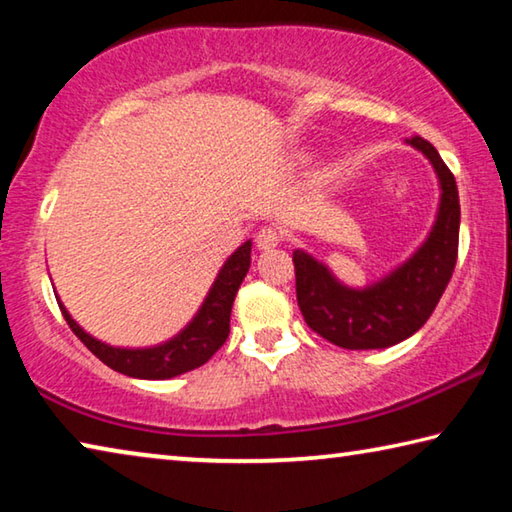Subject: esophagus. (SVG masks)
Instances as JSON below:
<instances>
[{
	"instance_id": "1",
	"label": "esophagus",
	"mask_w": 512,
	"mask_h": 512,
	"mask_svg": "<svg viewBox=\"0 0 512 512\" xmlns=\"http://www.w3.org/2000/svg\"><path fill=\"white\" fill-rule=\"evenodd\" d=\"M282 241V232L277 228H262L257 232V248L259 250H271L275 246H280Z\"/></svg>"
}]
</instances>
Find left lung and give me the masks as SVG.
Segmentation results:
<instances>
[{
  "instance_id": "8db88e82",
  "label": "left lung",
  "mask_w": 512,
  "mask_h": 512,
  "mask_svg": "<svg viewBox=\"0 0 512 512\" xmlns=\"http://www.w3.org/2000/svg\"><path fill=\"white\" fill-rule=\"evenodd\" d=\"M429 160L438 178V210L422 244L366 287H350L307 250H293L296 296L305 323L345 350H381L409 339L427 323L452 280L458 255L461 205L452 171L433 146L406 140Z\"/></svg>"
}]
</instances>
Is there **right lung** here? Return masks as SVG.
Returning <instances> with one entry per match:
<instances>
[{
    "label": "right lung",
    "mask_w": 512,
    "mask_h": 512,
    "mask_svg": "<svg viewBox=\"0 0 512 512\" xmlns=\"http://www.w3.org/2000/svg\"><path fill=\"white\" fill-rule=\"evenodd\" d=\"M250 250H253V241L248 239L225 259L194 318L178 334L158 345L121 348V345L103 343L76 323L58 296L56 300L72 332L106 366L135 379H171L203 366L228 339L232 302L250 268Z\"/></svg>",
    "instance_id": "obj_1"
}]
</instances>
